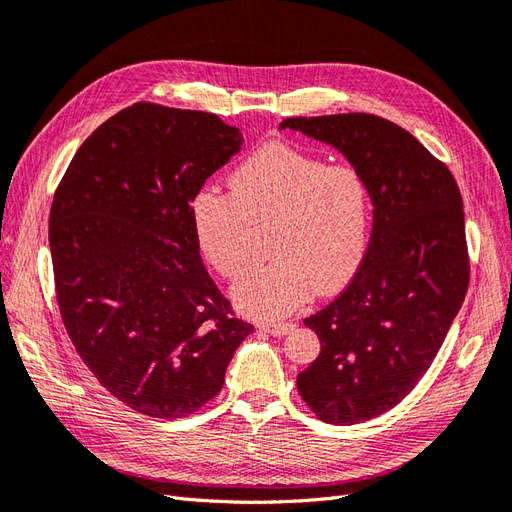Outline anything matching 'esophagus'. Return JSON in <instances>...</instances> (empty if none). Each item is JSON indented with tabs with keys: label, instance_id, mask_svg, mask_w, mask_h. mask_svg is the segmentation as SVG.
Listing matches in <instances>:
<instances>
[{
	"label": "esophagus",
	"instance_id": "1",
	"mask_svg": "<svg viewBox=\"0 0 512 512\" xmlns=\"http://www.w3.org/2000/svg\"><path fill=\"white\" fill-rule=\"evenodd\" d=\"M294 327H297V324H292V322H267V324H260V329L267 331L273 337H284L290 331H294Z\"/></svg>",
	"mask_w": 512,
	"mask_h": 512
}]
</instances>
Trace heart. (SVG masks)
Here are the masks:
<instances>
[{"instance_id":"b5f03b06","label":"heart","mask_w":512,"mask_h":512,"mask_svg":"<svg viewBox=\"0 0 512 512\" xmlns=\"http://www.w3.org/2000/svg\"><path fill=\"white\" fill-rule=\"evenodd\" d=\"M230 185L232 194L203 185L190 203V224L200 254L235 280L250 265V224L273 222V260L232 288L243 314L284 318L307 301L312 286L327 294L352 280L371 230V192L359 170L269 143L237 166Z\"/></svg>"}]
</instances>
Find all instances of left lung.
<instances>
[{
  "label": "left lung",
  "instance_id": "1",
  "mask_svg": "<svg viewBox=\"0 0 512 512\" xmlns=\"http://www.w3.org/2000/svg\"><path fill=\"white\" fill-rule=\"evenodd\" d=\"M286 128L337 149L371 192L365 258L348 288L303 320L320 354L297 378L320 421L365 423L423 378L466 299L461 194L451 170L393 121L342 113L284 119Z\"/></svg>",
  "mask_w": 512,
  "mask_h": 512
}]
</instances>
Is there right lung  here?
Here are the masks:
<instances>
[{
  "mask_svg": "<svg viewBox=\"0 0 512 512\" xmlns=\"http://www.w3.org/2000/svg\"><path fill=\"white\" fill-rule=\"evenodd\" d=\"M241 145L218 115L138 102L87 138L55 192L61 320L91 374L141 414L203 408L254 331L232 318L190 224L194 194Z\"/></svg>",
  "mask_w": 512,
  "mask_h": 512,
  "instance_id": "1",
  "label": "right lung"
}]
</instances>
